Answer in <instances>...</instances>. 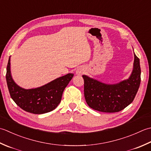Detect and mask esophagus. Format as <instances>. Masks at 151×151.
<instances>
[{
	"mask_svg": "<svg viewBox=\"0 0 151 151\" xmlns=\"http://www.w3.org/2000/svg\"><path fill=\"white\" fill-rule=\"evenodd\" d=\"M76 74L77 75H81V73H83V69L82 68H81V67H79V68H78V69L76 70Z\"/></svg>",
	"mask_w": 151,
	"mask_h": 151,
	"instance_id": "1",
	"label": "esophagus"
}]
</instances>
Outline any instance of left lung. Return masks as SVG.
Listing matches in <instances>:
<instances>
[{
    "label": "left lung",
    "mask_w": 151,
    "mask_h": 151,
    "mask_svg": "<svg viewBox=\"0 0 151 151\" xmlns=\"http://www.w3.org/2000/svg\"><path fill=\"white\" fill-rule=\"evenodd\" d=\"M86 102L92 109L105 113L124 109L133 101L141 82L139 59L134 53V68L128 79L119 83L106 84L83 75Z\"/></svg>",
    "instance_id": "obj_1"
}]
</instances>
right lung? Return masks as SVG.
<instances>
[{
	"instance_id": "right-lung-1",
	"label": "right lung",
	"mask_w": 151,
	"mask_h": 151,
	"mask_svg": "<svg viewBox=\"0 0 151 151\" xmlns=\"http://www.w3.org/2000/svg\"><path fill=\"white\" fill-rule=\"evenodd\" d=\"M73 76V73H68L40 87L24 89L18 86L12 78L10 57L6 79L10 96L18 106L27 112L43 114L51 111L58 106L64 88Z\"/></svg>"
}]
</instances>
